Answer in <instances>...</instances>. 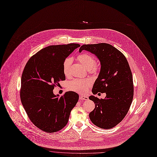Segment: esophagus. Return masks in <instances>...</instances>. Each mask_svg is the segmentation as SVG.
I'll return each instance as SVG.
<instances>
[{
    "instance_id": "obj_1",
    "label": "esophagus",
    "mask_w": 157,
    "mask_h": 157,
    "mask_svg": "<svg viewBox=\"0 0 157 157\" xmlns=\"http://www.w3.org/2000/svg\"><path fill=\"white\" fill-rule=\"evenodd\" d=\"M89 99V98L87 97V95H80V100L81 101H87Z\"/></svg>"
}]
</instances>
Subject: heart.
I'll list each match as a JSON object with an SVG mask.
<instances>
[{"instance_id":"obj_1","label":"heart","mask_w":157,"mask_h":157,"mask_svg":"<svg viewBox=\"0 0 157 157\" xmlns=\"http://www.w3.org/2000/svg\"><path fill=\"white\" fill-rule=\"evenodd\" d=\"M77 59L82 65L88 68L89 71L91 73H95L96 71H98L99 67L95 64L96 60L93 55L88 53H80L77 56ZM71 63V58L70 57L66 58L63 62V71L66 76L70 74ZM90 83L91 81L89 79L75 78L69 83L68 88L70 90L82 93L87 90Z\"/></svg>"}]
</instances>
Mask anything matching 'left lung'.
Masks as SVG:
<instances>
[{"mask_svg": "<svg viewBox=\"0 0 157 157\" xmlns=\"http://www.w3.org/2000/svg\"><path fill=\"white\" fill-rule=\"evenodd\" d=\"M83 50L95 54L101 62L100 73L92 92L106 94L104 99L89 97L95 103L90 119L99 128H113L124 118L133 99V81L129 63L125 56L109 44H83L79 52Z\"/></svg>", "mask_w": 157, "mask_h": 157, "instance_id": "left-lung-1", "label": "left lung"}]
</instances>
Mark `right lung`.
<instances>
[{"label":"right lung","mask_w":157,"mask_h":157,"mask_svg":"<svg viewBox=\"0 0 157 157\" xmlns=\"http://www.w3.org/2000/svg\"><path fill=\"white\" fill-rule=\"evenodd\" d=\"M80 46L76 43L47 46L33 55L24 68L21 101L31 121L44 132H54L63 128L78 101L75 92H67L58 97L53 90L60 80H65L64 59Z\"/></svg>","instance_id":"obj_1"}]
</instances>
